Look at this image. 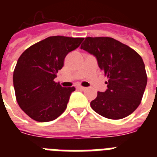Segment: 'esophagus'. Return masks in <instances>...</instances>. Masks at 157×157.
<instances>
[{
  "label": "esophagus",
  "mask_w": 157,
  "mask_h": 157,
  "mask_svg": "<svg viewBox=\"0 0 157 157\" xmlns=\"http://www.w3.org/2000/svg\"><path fill=\"white\" fill-rule=\"evenodd\" d=\"M77 89H78V90H81V91H83V90H86V87H83V86H77Z\"/></svg>",
  "instance_id": "34e87169"
}]
</instances>
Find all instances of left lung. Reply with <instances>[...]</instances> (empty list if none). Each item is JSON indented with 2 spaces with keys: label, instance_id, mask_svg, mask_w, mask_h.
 <instances>
[{
  "label": "left lung",
  "instance_id": "left-lung-1",
  "mask_svg": "<svg viewBox=\"0 0 157 157\" xmlns=\"http://www.w3.org/2000/svg\"><path fill=\"white\" fill-rule=\"evenodd\" d=\"M81 49L97 58L99 68L108 79L107 90L98 92L92 109L112 120L124 118L141 103L147 82L145 65L138 53L112 37H86Z\"/></svg>",
  "mask_w": 157,
  "mask_h": 157
}]
</instances>
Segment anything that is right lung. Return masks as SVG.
<instances>
[{
    "label": "right lung",
    "instance_id": "add662e5",
    "mask_svg": "<svg viewBox=\"0 0 157 157\" xmlns=\"http://www.w3.org/2000/svg\"><path fill=\"white\" fill-rule=\"evenodd\" d=\"M82 37L50 36L21 54L13 70L17 103L28 117L39 122L54 121L66 110L76 88L62 87L54 81L64 59L83 41Z\"/></svg>",
    "mask_w": 157,
    "mask_h": 157
}]
</instances>
